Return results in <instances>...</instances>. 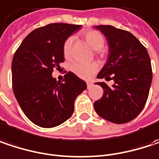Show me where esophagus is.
<instances>
[{
	"instance_id": "obj_1",
	"label": "esophagus",
	"mask_w": 159,
	"mask_h": 159,
	"mask_svg": "<svg viewBox=\"0 0 159 159\" xmlns=\"http://www.w3.org/2000/svg\"><path fill=\"white\" fill-rule=\"evenodd\" d=\"M86 85H87V88H91L92 85H93V84H92L91 82H87V83H86Z\"/></svg>"
}]
</instances>
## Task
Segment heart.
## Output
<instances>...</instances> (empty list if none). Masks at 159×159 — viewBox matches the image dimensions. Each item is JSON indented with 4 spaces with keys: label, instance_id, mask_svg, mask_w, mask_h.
Instances as JSON below:
<instances>
[{
    "label": "heart",
    "instance_id": "b5f03b06",
    "mask_svg": "<svg viewBox=\"0 0 159 159\" xmlns=\"http://www.w3.org/2000/svg\"><path fill=\"white\" fill-rule=\"evenodd\" d=\"M84 39L86 43L94 49V50H101L105 45V39L103 35L94 30H90L84 33ZM73 43V37H69L65 40L64 46H63V52L65 58H69L71 56V48ZM74 74L77 76L84 79L90 78L94 73L96 71V65L94 64H83L75 62L72 65L71 67Z\"/></svg>",
    "mask_w": 159,
    "mask_h": 159
}]
</instances>
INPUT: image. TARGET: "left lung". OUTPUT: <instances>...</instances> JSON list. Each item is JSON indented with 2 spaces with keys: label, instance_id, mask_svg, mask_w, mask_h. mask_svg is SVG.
<instances>
[{
  "label": "left lung",
  "instance_id": "left-lung-1",
  "mask_svg": "<svg viewBox=\"0 0 159 159\" xmlns=\"http://www.w3.org/2000/svg\"><path fill=\"white\" fill-rule=\"evenodd\" d=\"M107 38L108 56L97 78L114 80L108 86L104 82V95L95 101V112L104 119L115 124L127 123L143 110L150 89L152 68L146 47L131 33L111 25H98Z\"/></svg>",
  "mask_w": 159,
  "mask_h": 159
}]
</instances>
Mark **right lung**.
Here are the masks:
<instances>
[{
	"mask_svg": "<svg viewBox=\"0 0 159 159\" xmlns=\"http://www.w3.org/2000/svg\"><path fill=\"white\" fill-rule=\"evenodd\" d=\"M81 27L59 22L37 28L24 38L13 55L14 95L25 116L41 127H54L69 119L75 98L86 89V83L72 72L63 82L52 75L65 61V40Z\"/></svg>",
	"mask_w": 159,
	"mask_h": 159,
	"instance_id": "1",
	"label": "right lung"
}]
</instances>
